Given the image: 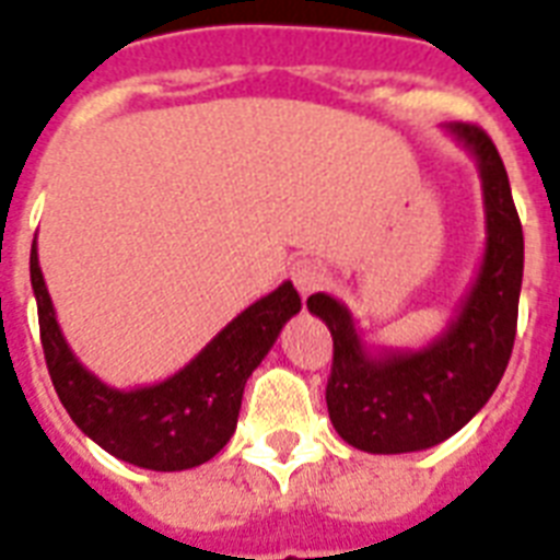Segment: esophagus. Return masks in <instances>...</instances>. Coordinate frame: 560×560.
I'll list each match as a JSON object with an SVG mask.
<instances>
[{
  "label": "esophagus",
  "instance_id": "1",
  "mask_svg": "<svg viewBox=\"0 0 560 560\" xmlns=\"http://www.w3.org/2000/svg\"><path fill=\"white\" fill-rule=\"evenodd\" d=\"M291 280H294L298 291L303 294V300H306L308 294L329 285V271L323 269V262L317 260H298L291 266Z\"/></svg>",
  "mask_w": 560,
  "mask_h": 560
}]
</instances>
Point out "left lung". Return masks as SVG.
Masks as SVG:
<instances>
[{"label":"left lung","instance_id":"8db88e82","mask_svg":"<svg viewBox=\"0 0 560 560\" xmlns=\"http://www.w3.org/2000/svg\"><path fill=\"white\" fill-rule=\"evenodd\" d=\"M478 160L487 208V248L457 317L415 352L366 349L352 314L329 294H312L308 312L331 331L335 358L326 406L337 435L372 455L438 446L464 429L498 389L518 326L524 231L495 142L469 122L446 125Z\"/></svg>","mask_w":560,"mask_h":560}]
</instances>
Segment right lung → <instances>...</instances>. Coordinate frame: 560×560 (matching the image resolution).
I'll return each mask as SVG.
<instances>
[{"mask_svg":"<svg viewBox=\"0 0 560 560\" xmlns=\"http://www.w3.org/2000/svg\"><path fill=\"white\" fill-rule=\"evenodd\" d=\"M31 285L45 363L71 420L108 455L154 472L191 469L223 450L237 429L246 381L269 354L280 329L300 312L298 289L285 280L240 312L168 381L114 389L88 372L65 343L39 269L36 240L31 248Z\"/></svg>","mask_w":560,"mask_h":560,"instance_id":"1","label":"right lung"}]
</instances>
